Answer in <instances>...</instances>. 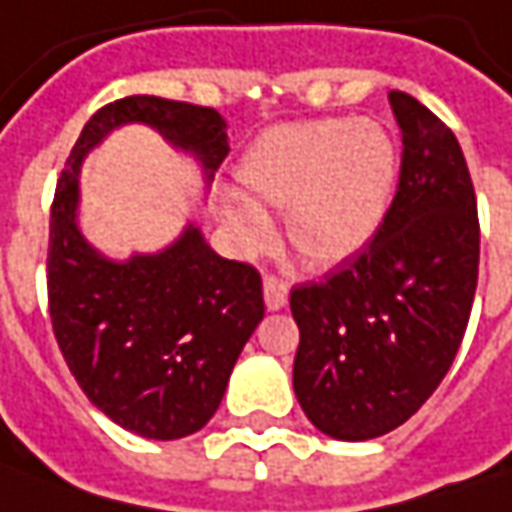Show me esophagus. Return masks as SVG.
<instances>
[{
    "instance_id": "1",
    "label": "esophagus",
    "mask_w": 512,
    "mask_h": 512,
    "mask_svg": "<svg viewBox=\"0 0 512 512\" xmlns=\"http://www.w3.org/2000/svg\"><path fill=\"white\" fill-rule=\"evenodd\" d=\"M263 300H266V309L269 311H280L289 303V286L283 280L266 277L263 280Z\"/></svg>"
}]
</instances>
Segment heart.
I'll list each match as a JSON object with an SVG mask.
<instances>
[{
    "label": "heart",
    "mask_w": 512,
    "mask_h": 512,
    "mask_svg": "<svg viewBox=\"0 0 512 512\" xmlns=\"http://www.w3.org/2000/svg\"><path fill=\"white\" fill-rule=\"evenodd\" d=\"M399 175L397 144L374 118H323L263 133L235 169L240 198L221 223L240 252L272 240L266 212H286V238L311 266H337L377 238Z\"/></svg>",
    "instance_id": "obj_1"
}]
</instances>
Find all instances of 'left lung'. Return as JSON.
<instances>
[{
    "instance_id": "left-lung-1",
    "label": "left lung",
    "mask_w": 512,
    "mask_h": 512,
    "mask_svg": "<svg viewBox=\"0 0 512 512\" xmlns=\"http://www.w3.org/2000/svg\"><path fill=\"white\" fill-rule=\"evenodd\" d=\"M402 133L394 203L360 255L291 291L300 328L294 394L331 439L394 431L445 379L479 280V218L456 135L408 93H388Z\"/></svg>"
}]
</instances>
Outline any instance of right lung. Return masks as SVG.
<instances>
[{"instance_id":"obj_1","label":"right lung","mask_w":512,"mask_h":512,"mask_svg":"<svg viewBox=\"0 0 512 512\" xmlns=\"http://www.w3.org/2000/svg\"><path fill=\"white\" fill-rule=\"evenodd\" d=\"M144 124L189 155L209 189L229 155L212 107L127 96L101 107L64 164L50 209L47 300L64 362L104 416L144 439H184L221 405L243 345L263 320L260 274L221 257L189 221L161 252L107 257L79 223V172L107 135Z\"/></svg>"}]
</instances>
